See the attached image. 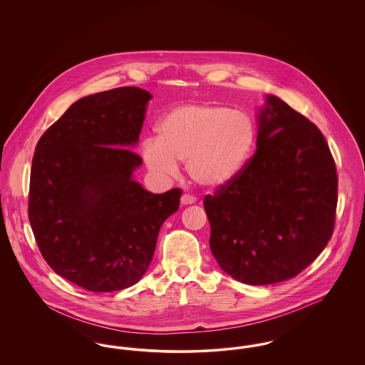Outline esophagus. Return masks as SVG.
<instances>
[{
  "mask_svg": "<svg viewBox=\"0 0 365 365\" xmlns=\"http://www.w3.org/2000/svg\"><path fill=\"white\" fill-rule=\"evenodd\" d=\"M194 202H195V198L190 194H183L182 198H180L182 205H189V204H194Z\"/></svg>",
  "mask_w": 365,
  "mask_h": 365,
  "instance_id": "34e87169",
  "label": "esophagus"
}]
</instances>
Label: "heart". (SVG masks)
<instances>
[{
	"mask_svg": "<svg viewBox=\"0 0 365 365\" xmlns=\"http://www.w3.org/2000/svg\"><path fill=\"white\" fill-rule=\"evenodd\" d=\"M256 140L249 115L220 105L186 104L164 116L157 139H146L142 153L157 174L176 175V161H183L197 186L219 190L242 174Z\"/></svg>",
	"mask_w": 365,
	"mask_h": 365,
	"instance_id": "obj_1",
	"label": "heart"
}]
</instances>
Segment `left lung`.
Listing matches in <instances>:
<instances>
[{
  "instance_id": "1",
  "label": "left lung",
  "mask_w": 365,
  "mask_h": 365,
  "mask_svg": "<svg viewBox=\"0 0 365 365\" xmlns=\"http://www.w3.org/2000/svg\"><path fill=\"white\" fill-rule=\"evenodd\" d=\"M336 202V168L323 134L268 96L256 153L231 185L204 198L212 255L246 284L294 278L330 241Z\"/></svg>"
}]
</instances>
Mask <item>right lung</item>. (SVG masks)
<instances>
[{
    "instance_id": "obj_1",
    "label": "right lung",
    "mask_w": 365,
    "mask_h": 365,
    "mask_svg": "<svg viewBox=\"0 0 365 365\" xmlns=\"http://www.w3.org/2000/svg\"><path fill=\"white\" fill-rule=\"evenodd\" d=\"M152 94L118 87L71 105L35 148L29 219L53 271L88 292L135 284L146 272L180 189L153 194L133 179Z\"/></svg>"
}]
</instances>
